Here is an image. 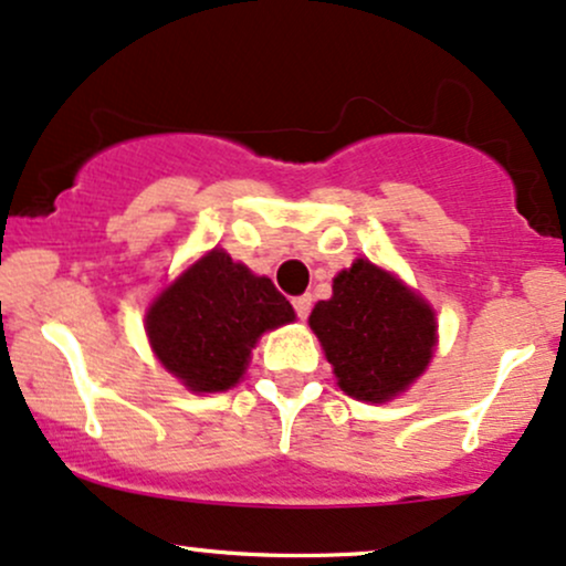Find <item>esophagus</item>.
Returning a JSON list of instances; mask_svg holds the SVG:
<instances>
[{
  "label": "esophagus",
  "instance_id": "34e87169",
  "mask_svg": "<svg viewBox=\"0 0 566 566\" xmlns=\"http://www.w3.org/2000/svg\"><path fill=\"white\" fill-rule=\"evenodd\" d=\"M292 308H295V314L301 316V319H305V316L311 314V295H301L292 301Z\"/></svg>",
  "mask_w": 566,
  "mask_h": 566
}]
</instances>
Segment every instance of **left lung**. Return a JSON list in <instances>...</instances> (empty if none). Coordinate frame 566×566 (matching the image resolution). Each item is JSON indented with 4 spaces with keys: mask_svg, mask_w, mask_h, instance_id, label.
<instances>
[{
    "mask_svg": "<svg viewBox=\"0 0 566 566\" xmlns=\"http://www.w3.org/2000/svg\"><path fill=\"white\" fill-rule=\"evenodd\" d=\"M337 386L361 401H388L418 378L437 346L433 311L369 261L335 276L333 297L311 311Z\"/></svg>",
    "mask_w": 566,
    "mask_h": 566,
    "instance_id": "obj_1",
    "label": "left lung"
}]
</instances>
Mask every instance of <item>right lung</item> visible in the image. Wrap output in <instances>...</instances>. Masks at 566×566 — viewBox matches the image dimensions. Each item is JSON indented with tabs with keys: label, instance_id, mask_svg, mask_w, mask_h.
Masks as SVG:
<instances>
[{
	"label": "right lung",
	"instance_id": "right-lung-1",
	"mask_svg": "<svg viewBox=\"0 0 566 566\" xmlns=\"http://www.w3.org/2000/svg\"><path fill=\"white\" fill-rule=\"evenodd\" d=\"M292 319L295 311L271 279L212 250L151 303L146 333L175 378L191 391L212 394L239 382L265 329Z\"/></svg>",
	"mask_w": 566,
	"mask_h": 566
}]
</instances>
